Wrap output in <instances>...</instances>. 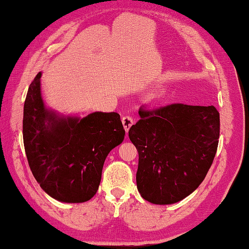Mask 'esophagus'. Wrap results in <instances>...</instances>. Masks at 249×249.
<instances>
[{"instance_id":"1","label":"esophagus","mask_w":249,"mask_h":249,"mask_svg":"<svg viewBox=\"0 0 249 249\" xmlns=\"http://www.w3.org/2000/svg\"><path fill=\"white\" fill-rule=\"evenodd\" d=\"M121 121H123V124H124V128L125 130V132L128 133L129 132V129L131 128V125L133 124V119L131 118L130 116H124L123 118H121Z\"/></svg>"}]
</instances>
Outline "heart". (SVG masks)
<instances>
[{"label": "heart", "mask_w": 249, "mask_h": 249, "mask_svg": "<svg viewBox=\"0 0 249 249\" xmlns=\"http://www.w3.org/2000/svg\"><path fill=\"white\" fill-rule=\"evenodd\" d=\"M165 95H166L165 90H157L148 95V100L151 102H158V101H161L162 98L165 97Z\"/></svg>", "instance_id": "heart-1"}]
</instances>
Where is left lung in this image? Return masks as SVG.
Wrapping results in <instances>:
<instances>
[{"mask_svg": "<svg viewBox=\"0 0 249 249\" xmlns=\"http://www.w3.org/2000/svg\"><path fill=\"white\" fill-rule=\"evenodd\" d=\"M129 138L139 153L137 185L152 204L171 205L204 181L217 152L220 116L214 106L171 104L140 108Z\"/></svg>", "mask_w": 249, "mask_h": 249, "instance_id": "8db88e82", "label": "left lung"}]
</instances>
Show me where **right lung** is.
Returning a JSON list of instances; mask_svg holds the SVG:
<instances>
[{
  "mask_svg": "<svg viewBox=\"0 0 249 249\" xmlns=\"http://www.w3.org/2000/svg\"><path fill=\"white\" fill-rule=\"evenodd\" d=\"M40 71L23 106V145L32 175L46 194L62 203H84L98 190L105 159L123 143L117 112L65 116L49 108L41 94Z\"/></svg>",
  "mask_w": 249,
  "mask_h": 249,
  "instance_id": "obj_1",
  "label": "right lung"
}]
</instances>
